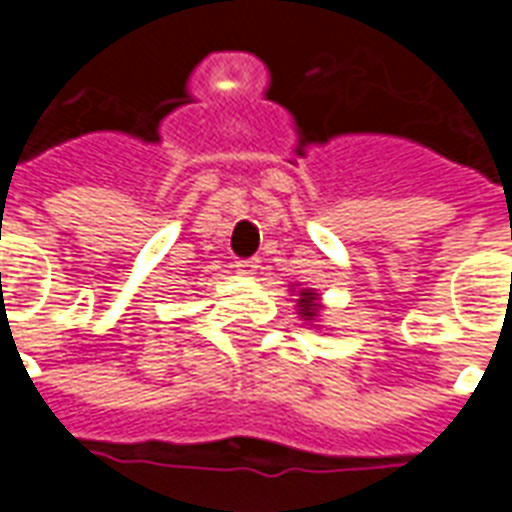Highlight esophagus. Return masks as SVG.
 Returning <instances> with one entry per match:
<instances>
[{
	"label": "esophagus",
	"instance_id": "esophagus-1",
	"mask_svg": "<svg viewBox=\"0 0 512 512\" xmlns=\"http://www.w3.org/2000/svg\"><path fill=\"white\" fill-rule=\"evenodd\" d=\"M235 268H238V274H246V277H252V274H257V268H260V260H257V257H249V260H238V263H235Z\"/></svg>",
	"mask_w": 512,
	"mask_h": 512
}]
</instances>
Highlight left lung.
I'll return each mask as SVG.
<instances>
[{
    "mask_svg": "<svg viewBox=\"0 0 512 512\" xmlns=\"http://www.w3.org/2000/svg\"><path fill=\"white\" fill-rule=\"evenodd\" d=\"M299 299H296V310H299V318L307 326H318V318H321V293H315V288H301L296 293Z\"/></svg>",
    "mask_w": 512,
    "mask_h": 512,
    "instance_id": "obj_1",
    "label": "left lung"
}]
</instances>
